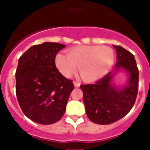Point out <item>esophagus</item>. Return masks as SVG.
Here are the masks:
<instances>
[{
  "instance_id": "esophagus-1",
  "label": "esophagus",
  "mask_w": 150,
  "mask_h": 150,
  "mask_svg": "<svg viewBox=\"0 0 150 150\" xmlns=\"http://www.w3.org/2000/svg\"><path fill=\"white\" fill-rule=\"evenodd\" d=\"M73 84H74V85H75V87H76V88H79V86H80V82H79V81H73Z\"/></svg>"
}]
</instances>
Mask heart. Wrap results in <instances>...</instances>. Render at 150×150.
<instances>
[{"label": "heart", "mask_w": 150, "mask_h": 150, "mask_svg": "<svg viewBox=\"0 0 150 150\" xmlns=\"http://www.w3.org/2000/svg\"><path fill=\"white\" fill-rule=\"evenodd\" d=\"M114 62V52L107 46H80L57 54L56 65L60 72L70 77L79 67V74L86 81H95L109 71Z\"/></svg>", "instance_id": "heart-1"}]
</instances>
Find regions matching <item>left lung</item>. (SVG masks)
Masks as SVG:
<instances>
[{
    "mask_svg": "<svg viewBox=\"0 0 150 150\" xmlns=\"http://www.w3.org/2000/svg\"><path fill=\"white\" fill-rule=\"evenodd\" d=\"M117 62L114 72H108L104 77L89 85H81L86 114L93 123L110 124L124 117L131 110L138 92L139 70L135 58L122 46H114ZM128 73L127 85L117 89L111 83L114 74L120 69Z\"/></svg>",
    "mask_w": 150,
    "mask_h": 150,
    "instance_id": "left-lung-1",
    "label": "left lung"
}]
</instances>
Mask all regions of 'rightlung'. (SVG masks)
<instances>
[{"label":"right lung","mask_w":150,"mask_h":150,"mask_svg":"<svg viewBox=\"0 0 150 150\" xmlns=\"http://www.w3.org/2000/svg\"><path fill=\"white\" fill-rule=\"evenodd\" d=\"M63 44L34 45L20 57L16 71V94L23 114L37 124H52L62 117L72 81L56 68L55 59Z\"/></svg>","instance_id":"right-lung-1"}]
</instances>
